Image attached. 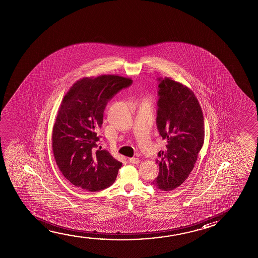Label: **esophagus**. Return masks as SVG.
<instances>
[{
	"instance_id": "esophagus-1",
	"label": "esophagus",
	"mask_w": 258,
	"mask_h": 258,
	"mask_svg": "<svg viewBox=\"0 0 258 258\" xmlns=\"http://www.w3.org/2000/svg\"><path fill=\"white\" fill-rule=\"evenodd\" d=\"M128 161L131 163H133V164H139V162H140V160L138 159V158H130Z\"/></svg>"
}]
</instances>
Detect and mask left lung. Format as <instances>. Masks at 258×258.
I'll use <instances>...</instances> for the list:
<instances>
[{
    "label": "left lung",
    "mask_w": 258,
    "mask_h": 258,
    "mask_svg": "<svg viewBox=\"0 0 258 258\" xmlns=\"http://www.w3.org/2000/svg\"><path fill=\"white\" fill-rule=\"evenodd\" d=\"M157 127L166 150L158 153L160 171L153 184L161 190L176 189L195 168L203 146L205 131L202 107L192 90L181 82L159 79Z\"/></svg>",
    "instance_id": "obj_1"
}]
</instances>
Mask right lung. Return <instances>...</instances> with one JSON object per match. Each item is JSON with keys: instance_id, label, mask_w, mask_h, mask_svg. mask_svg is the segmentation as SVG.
<instances>
[{"instance_id": "1", "label": "right lung", "mask_w": 258, "mask_h": 258, "mask_svg": "<svg viewBox=\"0 0 258 258\" xmlns=\"http://www.w3.org/2000/svg\"><path fill=\"white\" fill-rule=\"evenodd\" d=\"M131 83L116 75L84 77L64 95L53 126L52 150L60 171L75 186L96 191L115 181L122 163L97 148V132L109 99Z\"/></svg>"}]
</instances>
